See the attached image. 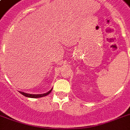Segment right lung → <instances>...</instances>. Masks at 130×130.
Instances as JSON below:
<instances>
[{"label":"right lung","mask_w":130,"mask_h":130,"mask_svg":"<svg viewBox=\"0 0 130 130\" xmlns=\"http://www.w3.org/2000/svg\"><path fill=\"white\" fill-rule=\"evenodd\" d=\"M53 88L51 89V90H49L48 92H47L46 93H44V94H28V93L23 92H21V91H19V92L21 93V94H23V96H25L26 97H29V98H33V99H36V98H40V97H44L45 96H47L48 94H49L51 92Z\"/></svg>","instance_id":"1"}]
</instances>
